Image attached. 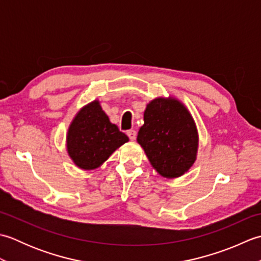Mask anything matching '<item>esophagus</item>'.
I'll return each instance as SVG.
<instances>
[{
    "mask_svg": "<svg viewBox=\"0 0 261 261\" xmlns=\"http://www.w3.org/2000/svg\"><path fill=\"white\" fill-rule=\"evenodd\" d=\"M127 137L130 138V140H136V138H137V132L135 131V130H130V131H127Z\"/></svg>",
    "mask_w": 261,
    "mask_h": 261,
    "instance_id": "1",
    "label": "esophagus"
}]
</instances>
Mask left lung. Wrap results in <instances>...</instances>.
<instances>
[{
	"label": "left lung",
	"instance_id": "obj_1",
	"mask_svg": "<svg viewBox=\"0 0 261 261\" xmlns=\"http://www.w3.org/2000/svg\"><path fill=\"white\" fill-rule=\"evenodd\" d=\"M137 141L152 168L165 178L180 177L192 168L198 151L196 123L185 104L174 96L147 104Z\"/></svg>",
	"mask_w": 261,
	"mask_h": 261
}]
</instances>
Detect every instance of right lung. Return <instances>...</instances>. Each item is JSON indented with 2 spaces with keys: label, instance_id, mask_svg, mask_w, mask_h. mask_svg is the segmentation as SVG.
<instances>
[{
  "label": "right lung",
  "instance_id": "right-lung-1",
  "mask_svg": "<svg viewBox=\"0 0 261 261\" xmlns=\"http://www.w3.org/2000/svg\"><path fill=\"white\" fill-rule=\"evenodd\" d=\"M127 141L129 138L111 123L98 99H94L71 120L66 135V150L77 167L93 170Z\"/></svg>",
  "mask_w": 261,
  "mask_h": 261
}]
</instances>
